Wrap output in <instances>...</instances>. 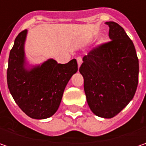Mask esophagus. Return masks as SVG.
Returning <instances> with one entry per match:
<instances>
[{
  "instance_id": "1",
  "label": "esophagus",
  "mask_w": 146,
  "mask_h": 146,
  "mask_svg": "<svg viewBox=\"0 0 146 146\" xmlns=\"http://www.w3.org/2000/svg\"><path fill=\"white\" fill-rule=\"evenodd\" d=\"M76 60H77V62H78V66L80 67V65L82 64V58L81 57H78V58H76Z\"/></svg>"
}]
</instances>
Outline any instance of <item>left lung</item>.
<instances>
[{"instance_id":"left-lung-1","label":"left lung","mask_w":146,"mask_h":146,"mask_svg":"<svg viewBox=\"0 0 146 146\" xmlns=\"http://www.w3.org/2000/svg\"><path fill=\"white\" fill-rule=\"evenodd\" d=\"M111 40L83 58L80 72L84 77L87 102L94 115L110 119L132 100L138 84L139 62L134 44L124 29L106 22Z\"/></svg>"}]
</instances>
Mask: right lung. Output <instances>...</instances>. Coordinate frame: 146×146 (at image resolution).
<instances>
[{
  "label": "right lung",
  "instance_id": "1",
  "mask_svg": "<svg viewBox=\"0 0 146 146\" xmlns=\"http://www.w3.org/2000/svg\"><path fill=\"white\" fill-rule=\"evenodd\" d=\"M27 30L21 31L10 50L7 69L9 92L19 108L35 119L51 117L58 109L65 88L78 70L76 59L59 64L49 58L36 66L26 60Z\"/></svg>",
  "mask_w": 146,
  "mask_h": 146
}]
</instances>
